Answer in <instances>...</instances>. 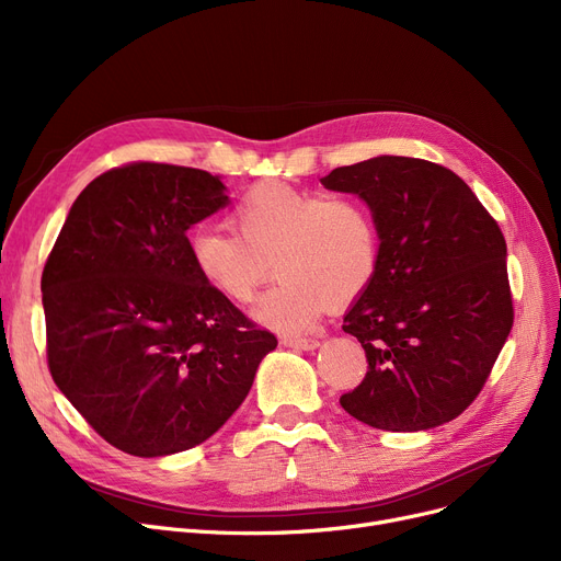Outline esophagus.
I'll return each instance as SVG.
<instances>
[{
  "mask_svg": "<svg viewBox=\"0 0 561 561\" xmlns=\"http://www.w3.org/2000/svg\"><path fill=\"white\" fill-rule=\"evenodd\" d=\"M282 343L286 347H298V350H316L320 343L313 336H284Z\"/></svg>",
  "mask_w": 561,
  "mask_h": 561,
  "instance_id": "1",
  "label": "esophagus"
}]
</instances>
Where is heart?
<instances>
[{"label": "heart", "mask_w": 561, "mask_h": 561, "mask_svg": "<svg viewBox=\"0 0 561 561\" xmlns=\"http://www.w3.org/2000/svg\"><path fill=\"white\" fill-rule=\"evenodd\" d=\"M229 220L236 234L206 227L191 236L195 271L225 300L250 305L275 261L282 279L254 316L282 332L311 328L322 307L355 300L375 277L379 233L359 195L261 182L236 199Z\"/></svg>", "instance_id": "obj_1"}]
</instances>
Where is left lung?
Segmentation results:
<instances>
[{"label": "left lung", "instance_id": "left-lung-1", "mask_svg": "<svg viewBox=\"0 0 561 561\" xmlns=\"http://www.w3.org/2000/svg\"><path fill=\"white\" fill-rule=\"evenodd\" d=\"M320 182L359 195L379 233L375 277L343 318L368 373L341 407L387 432L457 419L514 325L503 231L461 176L425 159L375 157Z\"/></svg>", "mask_w": 561, "mask_h": 561}]
</instances>
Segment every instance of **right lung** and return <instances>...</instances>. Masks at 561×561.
I'll list each match as a JSON object with an SVG mask.
<instances>
[{
  "label": "right lung",
  "instance_id": "right-lung-1",
  "mask_svg": "<svg viewBox=\"0 0 561 561\" xmlns=\"http://www.w3.org/2000/svg\"><path fill=\"white\" fill-rule=\"evenodd\" d=\"M227 202L218 174L134 161L81 191L47 256L51 379L127 455L199 446L241 407L277 347L193 265L186 231Z\"/></svg>",
  "mask_w": 561,
  "mask_h": 561
}]
</instances>
